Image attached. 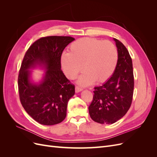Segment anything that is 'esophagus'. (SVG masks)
I'll return each mask as SVG.
<instances>
[{
	"mask_svg": "<svg viewBox=\"0 0 157 157\" xmlns=\"http://www.w3.org/2000/svg\"><path fill=\"white\" fill-rule=\"evenodd\" d=\"M82 90H83V88H81V87L78 86H75V92H77V93H78V92H79L80 91H82Z\"/></svg>",
	"mask_w": 157,
	"mask_h": 157,
	"instance_id": "obj_1",
	"label": "esophagus"
}]
</instances>
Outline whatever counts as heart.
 <instances>
[{"instance_id":"1","label":"heart","mask_w":157,"mask_h":157,"mask_svg":"<svg viewBox=\"0 0 157 157\" xmlns=\"http://www.w3.org/2000/svg\"><path fill=\"white\" fill-rule=\"evenodd\" d=\"M118 59V50L112 42L84 37L70 45L69 53L62 54L61 63L65 75L71 79L77 77L84 67L86 71L78 82L87 86L94 81H107L115 72Z\"/></svg>"}]
</instances>
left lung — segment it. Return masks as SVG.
<instances>
[{
  "instance_id": "8db88e82",
  "label": "left lung",
  "mask_w": 157,
  "mask_h": 157,
  "mask_svg": "<svg viewBox=\"0 0 157 157\" xmlns=\"http://www.w3.org/2000/svg\"><path fill=\"white\" fill-rule=\"evenodd\" d=\"M118 52L115 72L106 82L94 88L88 110L92 119L100 124H113L124 117L131 106L134 78L132 61L125 46L114 39Z\"/></svg>"
}]
</instances>
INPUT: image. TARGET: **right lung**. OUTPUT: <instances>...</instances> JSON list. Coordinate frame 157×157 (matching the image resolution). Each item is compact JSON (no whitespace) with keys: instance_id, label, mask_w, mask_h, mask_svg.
<instances>
[{"instance_id":"1","label":"right lung","mask_w":157,"mask_h":157,"mask_svg":"<svg viewBox=\"0 0 157 157\" xmlns=\"http://www.w3.org/2000/svg\"><path fill=\"white\" fill-rule=\"evenodd\" d=\"M74 40L64 36L42 37L30 46L23 59L17 79L20 99L25 111L41 124H59L67 115L75 85L61 69V57ZM37 64L44 67L46 73L40 84L31 83L29 69Z\"/></svg>"}]
</instances>
